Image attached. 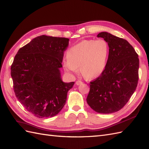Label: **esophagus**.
<instances>
[{
  "label": "esophagus",
  "instance_id": "34e87169",
  "mask_svg": "<svg viewBox=\"0 0 149 149\" xmlns=\"http://www.w3.org/2000/svg\"><path fill=\"white\" fill-rule=\"evenodd\" d=\"M82 82L80 81V80H77V81H76V85H77V86H79V85L81 84Z\"/></svg>",
  "mask_w": 149,
  "mask_h": 149
}]
</instances>
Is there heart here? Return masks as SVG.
Here are the masks:
<instances>
[{
	"label": "heart",
	"instance_id": "heart-1",
	"mask_svg": "<svg viewBox=\"0 0 149 149\" xmlns=\"http://www.w3.org/2000/svg\"><path fill=\"white\" fill-rule=\"evenodd\" d=\"M109 56V45L104 39L84 40L71 47L63 61V67L70 73L80 72L87 79H95L103 73Z\"/></svg>",
	"mask_w": 149,
	"mask_h": 149
}]
</instances>
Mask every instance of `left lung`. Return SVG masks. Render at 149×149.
<instances>
[{
	"label": "left lung",
	"mask_w": 149,
	"mask_h": 149,
	"mask_svg": "<svg viewBox=\"0 0 149 149\" xmlns=\"http://www.w3.org/2000/svg\"><path fill=\"white\" fill-rule=\"evenodd\" d=\"M97 37L108 42L109 56L103 73L90 83L87 102L97 112L111 113L124 107L134 93L139 59L126 40L106 32L99 33Z\"/></svg>",
	"instance_id": "obj_1"
}]
</instances>
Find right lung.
<instances>
[{
	"mask_svg": "<svg viewBox=\"0 0 149 149\" xmlns=\"http://www.w3.org/2000/svg\"><path fill=\"white\" fill-rule=\"evenodd\" d=\"M69 39L38 36L20 48L10 68L18 100L37 117H52L64 106L74 82H63L60 69Z\"/></svg>",
	"mask_w": 149,
	"mask_h": 149,
	"instance_id": "obj_1",
	"label": "right lung"
}]
</instances>
